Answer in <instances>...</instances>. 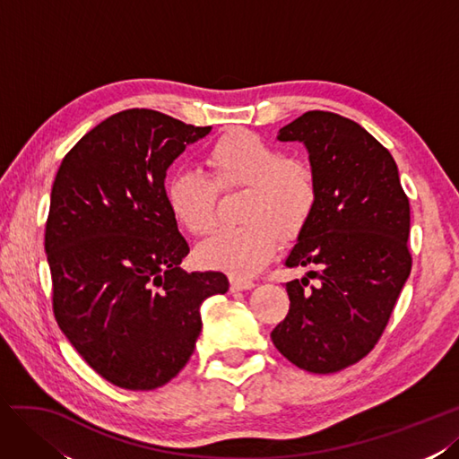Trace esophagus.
I'll return each mask as SVG.
<instances>
[{"instance_id": "34e87169", "label": "esophagus", "mask_w": 459, "mask_h": 459, "mask_svg": "<svg viewBox=\"0 0 459 459\" xmlns=\"http://www.w3.org/2000/svg\"><path fill=\"white\" fill-rule=\"evenodd\" d=\"M255 284L252 281H244V279H230V290L232 292H240V290H252Z\"/></svg>"}]
</instances>
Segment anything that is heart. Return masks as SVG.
<instances>
[{"label": "heart", "instance_id": "1", "mask_svg": "<svg viewBox=\"0 0 459 459\" xmlns=\"http://www.w3.org/2000/svg\"><path fill=\"white\" fill-rule=\"evenodd\" d=\"M207 177L182 169L165 185V202L180 227L205 237L217 219V190L246 188L240 202L242 227L222 229L198 247L204 267L234 279H250L264 269L281 242L304 232L317 207L313 169L250 133L230 130L205 152Z\"/></svg>", "mask_w": 459, "mask_h": 459}]
</instances>
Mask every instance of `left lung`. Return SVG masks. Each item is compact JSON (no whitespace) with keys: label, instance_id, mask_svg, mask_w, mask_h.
Wrapping results in <instances>:
<instances>
[{"label":"left lung","instance_id":"obj_1","mask_svg":"<svg viewBox=\"0 0 459 459\" xmlns=\"http://www.w3.org/2000/svg\"><path fill=\"white\" fill-rule=\"evenodd\" d=\"M302 142L317 180V207L286 267H311L286 282L290 309L271 333L296 368L336 373L373 350L410 277V202L396 161L368 130L329 111H307L279 130Z\"/></svg>","mask_w":459,"mask_h":459}]
</instances>
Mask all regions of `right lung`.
<instances>
[{"instance_id":"right-lung-1","label":"right lung","mask_w":459,"mask_h":459,"mask_svg":"<svg viewBox=\"0 0 459 459\" xmlns=\"http://www.w3.org/2000/svg\"><path fill=\"white\" fill-rule=\"evenodd\" d=\"M212 126L152 109L100 123L65 155L51 188L46 254L59 329L106 381L163 386L188 363L217 271L180 269L190 252L165 202L167 169Z\"/></svg>"}]
</instances>
